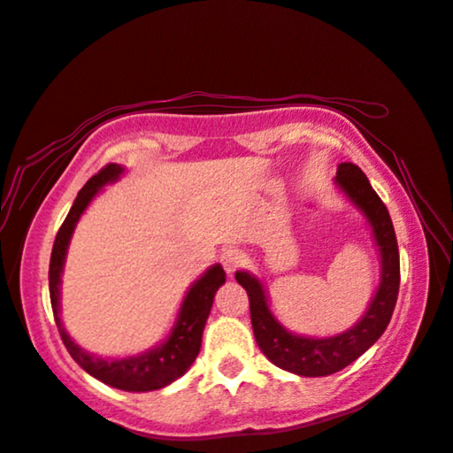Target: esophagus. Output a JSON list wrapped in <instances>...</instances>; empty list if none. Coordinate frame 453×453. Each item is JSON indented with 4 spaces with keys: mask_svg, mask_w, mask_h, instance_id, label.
Listing matches in <instances>:
<instances>
[{
    "mask_svg": "<svg viewBox=\"0 0 453 453\" xmlns=\"http://www.w3.org/2000/svg\"><path fill=\"white\" fill-rule=\"evenodd\" d=\"M243 264H245V257H243L242 251L226 250L224 254H221V265H224V270H226L227 275H234Z\"/></svg>",
    "mask_w": 453,
    "mask_h": 453,
    "instance_id": "esophagus-1",
    "label": "esophagus"
}]
</instances>
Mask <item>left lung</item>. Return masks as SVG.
<instances>
[{
    "label": "left lung",
    "instance_id": "8db88e82",
    "mask_svg": "<svg viewBox=\"0 0 453 453\" xmlns=\"http://www.w3.org/2000/svg\"><path fill=\"white\" fill-rule=\"evenodd\" d=\"M335 180L351 202L365 213L381 251V283L378 294L373 296L370 310L354 327L324 340L289 334L267 308L262 283L245 272L235 273L237 283L248 291L251 327L259 349L281 370L305 378L340 372L356 362L365 349H370L386 332L400 291V251H397L394 224L386 203L375 194L365 173L356 164L343 162L337 165Z\"/></svg>",
    "mask_w": 453,
    "mask_h": 453
}]
</instances>
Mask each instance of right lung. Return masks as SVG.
Masks as SVG:
<instances>
[{
  "label": "right lung",
  "instance_id": "1",
  "mask_svg": "<svg viewBox=\"0 0 453 453\" xmlns=\"http://www.w3.org/2000/svg\"><path fill=\"white\" fill-rule=\"evenodd\" d=\"M121 172L124 170L118 164H107L80 189L70 213H67V218L59 227L56 242H53L50 259V300L61 342H64L70 356L83 370L111 388L126 389V392H151V389H159L178 380L196 362L199 348H202L205 319L210 316L213 296H216L221 283L226 281V272L221 265H213L203 273V278H199L191 286L186 300H183L178 324H175L172 335L167 337L162 346L148 351V354L124 359H102L89 356L88 351L75 346L59 319V278L61 267H64L67 243H70L73 227L78 224L83 210L88 208V203L102 189V186L118 180Z\"/></svg>",
  "mask_w": 453,
  "mask_h": 453
}]
</instances>
